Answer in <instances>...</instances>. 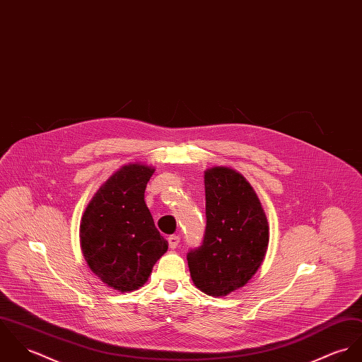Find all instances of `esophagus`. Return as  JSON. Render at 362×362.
<instances>
[{"mask_svg":"<svg viewBox=\"0 0 362 362\" xmlns=\"http://www.w3.org/2000/svg\"><path fill=\"white\" fill-rule=\"evenodd\" d=\"M168 243H169V247L173 250V248H176V247L179 245V243H180V238H179V236H176V235H172V236H169V238H168Z\"/></svg>","mask_w":362,"mask_h":362,"instance_id":"esophagus-1","label":"esophagus"}]
</instances>
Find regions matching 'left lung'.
<instances>
[{
	"instance_id": "left-lung-1",
	"label": "left lung",
	"mask_w": 362,
	"mask_h": 362,
	"mask_svg": "<svg viewBox=\"0 0 362 362\" xmlns=\"http://www.w3.org/2000/svg\"><path fill=\"white\" fill-rule=\"evenodd\" d=\"M206 226L200 247L187 252L194 284L222 297L244 286L267 254L269 228L255 192L239 172L215 166L205 172Z\"/></svg>"
}]
</instances>
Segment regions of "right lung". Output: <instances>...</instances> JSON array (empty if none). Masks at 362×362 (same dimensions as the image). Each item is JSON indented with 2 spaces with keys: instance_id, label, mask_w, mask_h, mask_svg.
<instances>
[{
  "instance_id": "obj_1",
  "label": "right lung",
  "mask_w": 362,
  "mask_h": 362,
  "mask_svg": "<svg viewBox=\"0 0 362 362\" xmlns=\"http://www.w3.org/2000/svg\"><path fill=\"white\" fill-rule=\"evenodd\" d=\"M154 169L130 163L88 202L81 222V251L90 269L122 293L141 287L168 250L144 201Z\"/></svg>"
}]
</instances>
